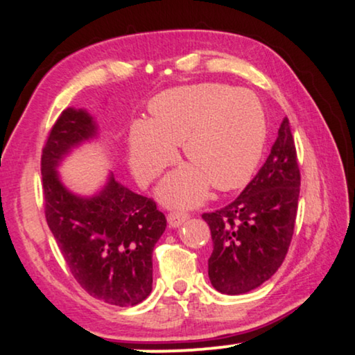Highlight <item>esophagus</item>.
<instances>
[{"instance_id":"esophagus-1","label":"esophagus","mask_w":355,"mask_h":355,"mask_svg":"<svg viewBox=\"0 0 355 355\" xmlns=\"http://www.w3.org/2000/svg\"><path fill=\"white\" fill-rule=\"evenodd\" d=\"M187 220H189V213H184V211L168 213V223L171 227H179L182 223H186Z\"/></svg>"}]
</instances>
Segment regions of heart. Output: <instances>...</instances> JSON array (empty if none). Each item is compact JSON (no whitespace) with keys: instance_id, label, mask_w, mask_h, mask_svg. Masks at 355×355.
<instances>
[{"instance_id":"obj_1","label":"heart","mask_w":355,"mask_h":355,"mask_svg":"<svg viewBox=\"0 0 355 355\" xmlns=\"http://www.w3.org/2000/svg\"><path fill=\"white\" fill-rule=\"evenodd\" d=\"M148 121L129 130V164L147 184L176 157L182 144L187 166L159 184L164 203L191 207L216 191H234L254 174L265 147L266 121L260 100L249 90L205 82L178 87L155 96Z\"/></svg>"}]
</instances>
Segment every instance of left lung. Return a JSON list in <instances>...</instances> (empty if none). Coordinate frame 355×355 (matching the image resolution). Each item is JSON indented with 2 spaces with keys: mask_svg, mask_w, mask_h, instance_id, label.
<instances>
[{
  "mask_svg": "<svg viewBox=\"0 0 355 355\" xmlns=\"http://www.w3.org/2000/svg\"><path fill=\"white\" fill-rule=\"evenodd\" d=\"M299 187L297 153L284 118L268 158L241 196L202 215L211 231L208 276L213 288L245 294L278 271L294 234Z\"/></svg>",
  "mask_w": 355,
  "mask_h": 355,
  "instance_id": "left-lung-1",
  "label": "left lung"
}]
</instances>
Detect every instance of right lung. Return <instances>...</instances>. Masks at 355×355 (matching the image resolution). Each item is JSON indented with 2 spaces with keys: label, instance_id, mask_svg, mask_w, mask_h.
I'll return each mask as SVG.
<instances>
[{
  "label": "right lung",
  "instance_id": "right-lung-1",
  "mask_svg": "<svg viewBox=\"0 0 355 355\" xmlns=\"http://www.w3.org/2000/svg\"><path fill=\"white\" fill-rule=\"evenodd\" d=\"M94 137L96 124L85 110H64L51 128L42 152L46 223L82 289L106 304L132 307L152 293V254L166 218L152 198L129 191L113 174L92 197L67 191L56 168Z\"/></svg>",
  "mask_w": 355,
  "mask_h": 355
}]
</instances>
